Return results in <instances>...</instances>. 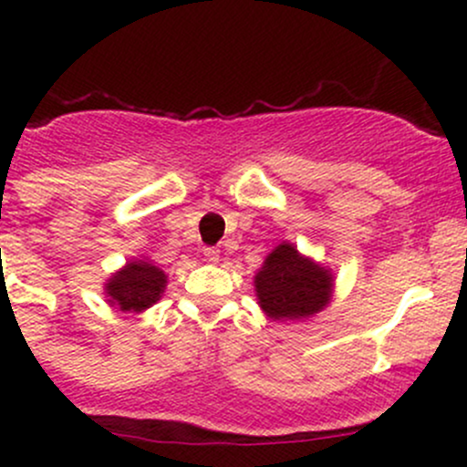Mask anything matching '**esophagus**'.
Instances as JSON below:
<instances>
[{"instance_id":"obj_1","label":"esophagus","mask_w":467,"mask_h":467,"mask_svg":"<svg viewBox=\"0 0 467 467\" xmlns=\"http://www.w3.org/2000/svg\"><path fill=\"white\" fill-rule=\"evenodd\" d=\"M203 256H206V261H211V264H217L219 250L217 248H206V250H203Z\"/></svg>"}]
</instances>
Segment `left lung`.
I'll return each instance as SVG.
<instances>
[{"label":"left lung","mask_w":467,"mask_h":467,"mask_svg":"<svg viewBox=\"0 0 467 467\" xmlns=\"http://www.w3.org/2000/svg\"><path fill=\"white\" fill-rule=\"evenodd\" d=\"M336 276L289 241H281L254 275V296L267 318L307 320L331 303Z\"/></svg>","instance_id":"obj_1"}]
</instances>
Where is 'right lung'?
<instances>
[{"label":"right lung","instance_id":"add662e5","mask_svg":"<svg viewBox=\"0 0 467 467\" xmlns=\"http://www.w3.org/2000/svg\"><path fill=\"white\" fill-rule=\"evenodd\" d=\"M166 283L169 276L162 267L155 265L149 256H138L107 278L103 292L111 307L120 312L142 314L162 298Z\"/></svg>","mask_w":467,"mask_h":467}]
</instances>
